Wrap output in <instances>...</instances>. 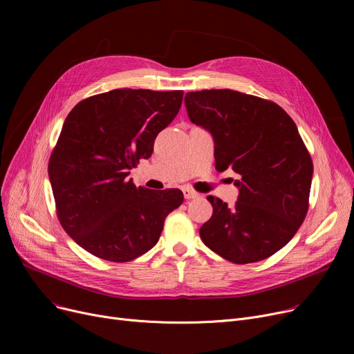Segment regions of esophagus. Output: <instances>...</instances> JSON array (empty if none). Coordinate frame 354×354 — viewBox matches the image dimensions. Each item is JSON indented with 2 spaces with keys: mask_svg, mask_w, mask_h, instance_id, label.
I'll return each instance as SVG.
<instances>
[{
  "mask_svg": "<svg viewBox=\"0 0 354 354\" xmlns=\"http://www.w3.org/2000/svg\"><path fill=\"white\" fill-rule=\"evenodd\" d=\"M182 192H183V196L187 198V199H194V198H198V196H199V194H198L196 191H194V189H191V188H188V187L182 188Z\"/></svg>",
  "mask_w": 354,
  "mask_h": 354,
  "instance_id": "obj_1",
  "label": "esophagus"
}]
</instances>
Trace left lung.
Listing matches in <instances>:
<instances>
[{
    "label": "left lung",
    "instance_id": "left-lung-1",
    "mask_svg": "<svg viewBox=\"0 0 354 354\" xmlns=\"http://www.w3.org/2000/svg\"><path fill=\"white\" fill-rule=\"evenodd\" d=\"M192 123L215 143V167L239 175L232 207L208 196L212 216L199 230L208 248L235 264L281 250L307 215L313 162L294 120L274 102L230 88L185 96Z\"/></svg>",
    "mask_w": 354,
    "mask_h": 354
}]
</instances>
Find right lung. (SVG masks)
Instances as JSON below:
<instances>
[{
    "label": "right lung",
    "mask_w": 354,
    "mask_h": 354,
    "mask_svg": "<svg viewBox=\"0 0 354 354\" xmlns=\"http://www.w3.org/2000/svg\"><path fill=\"white\" fill-rule=\"evenodd\" d=\"M182 90L116 88L82 100L64 120L48 178L64 231L87 252L126 263L156 245L179 189L136 188L129 171L180 109Z\"/></svg>",
    "instance_id": "1"
}]
</instances>
